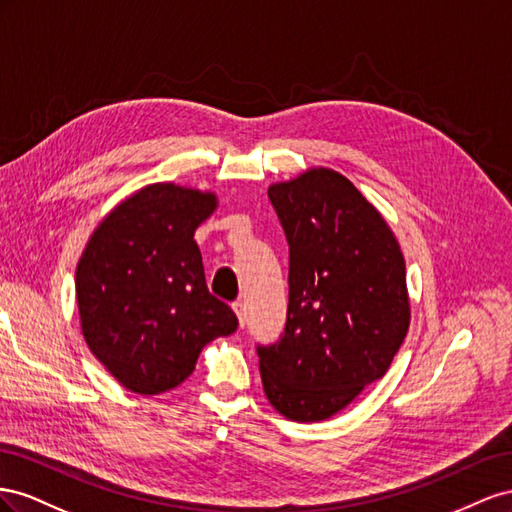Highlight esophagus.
I'll list each match as a JSON object with an SVG mask.
<instances>
[{
  "mask_svg": "<svg viewBox=\"0 0 512 512\" xmlns=\"http://www.w3.org/2000/svg\"><path fill=\"white\" fill-rule=\"evenodd\" d=\"M233 311H236V315H238V321H240V328H244V324H246V309H244V304L238 300V302H233Z\"/></svg>",
  "mask_w": 512,
  "mask_h": 512,
  "instance_id": "obj_1",
  "label": "esophagus"
}]
</instances>
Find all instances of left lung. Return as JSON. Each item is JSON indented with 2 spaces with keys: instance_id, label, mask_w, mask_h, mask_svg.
Returning <instances> with one entry per match:
<instances>
[{
  "instance_id": "left-lung-1",
  "label": "left lung",
  "mask_w": 512,
  "mask_h": 512,
  "mask_svg": "<svg viewBox=\"0 0 512 512\" xmlns=\"http://www.w3.org/2000/svg\"><path fill=\"white\" fill-rule=\"evenodd\" d=\"M289 244V306L279 343L257 347L279 414L319 422L382 379L410 330L405 259L384 216L339 171L272 184Z\"/></svg>"
}]
</instances>
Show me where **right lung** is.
<instances>
[{
  "instance_id": "add662e5",
  "label": "right lung",
  "mask_w": 512,
  "mask_h": 512,
  "mask_svg": "<svg viewBox=\"0 0 512 512\" xmlns=\"http://www.w3.org/2000/svg\"><path fill=\"white\" fill-rule=\"evenodd\" d=\"M214 193L158 182L118 203L77 264L81 332L90 352L137 394H160L195 371L201 349L236 332L238 317L214 298L195 229Z\"/></svg>"
}]
</instances>
